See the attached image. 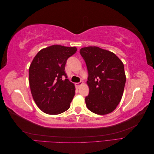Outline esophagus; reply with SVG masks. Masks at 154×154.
Segmentation results:
<instances>
[{
    "mask_svg": "<svg viewBox=\"0 0 154 154\" xmlns=\"http://www.w3.org/2000/svg\"><path fill=\"white\" fill-rule=\"evenodd\" d=\"M83 82H78V83H75V85H76V87H77V88H79L82 85H83Z\"/></svg>",
    "mask_w": 154,
    "mask_h": 154,
    "instance_id": "34e87169",
    "label": "esophagus"
}]
</instances>
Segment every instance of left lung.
I'll use <instances>...</instances> for the list:
<instances>
[{"instance_id": "obj_1", "label": "left lung", "mask_w": 154, "mask_h": 154, "mask_svg": "<svg viewBox=\"0 0 154 154\" xmlns=\"http://www.w3.org/2000/svg\"><path fill=\"white\" fill-rule=\"evenodd\" d=\"M80 53L88 70L85 97L87 109L105 115L114 111L123 96L126 76L123 62L114 53L96 46L83 48Z\"/></svg>"}]
</instances>
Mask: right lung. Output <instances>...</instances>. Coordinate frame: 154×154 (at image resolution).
<instances>
[{
	"mask_svg": "<svg viewBox=\"0 0 154 154\" xmlns=\"http://www.w3.org/2000/svg\"><path fill=\"white\" fill-rule=\"evenodd\" d=\"M76 51V47L53 45L40 50L32 60L29 69L30 89L35 103L44 112L57 115L69 109L75 86L67 79L65 66Z\"/></svg>",
	"mask_w": 154,
	"mask_h": 154,
	"instance_id": "add662e5",
	"label": "right lung"
}]
</instances>
